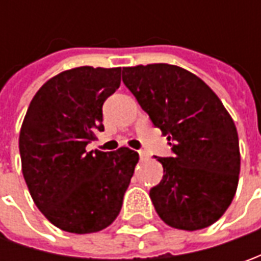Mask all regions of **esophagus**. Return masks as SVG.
Returning <instances> with one entry per match:
<instances>
[{"instance_id": "esophagus-1", "label": "esophagus", "mask_w": 261, "mask_h": 261, "mask_svg": "<svg viewBox=\"0 0 261 261\" xmlns=\"http://www.w3.org/2000/svg\"><path fill=\"white\" fill-rule=\"evenodd\" d=\"M139 158H141V160H146V158H148V154H146L145 151H139Z\"/></svg>"}]
</instances>
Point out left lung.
I'll return each mask as SVG.
<instances>
[{
	"mask_svg": "<svg viewBox=\"0 0 261 261\" xmlns=\"http://www.w3.org/2000/svg\"><path fill=\"white\" fill-rule=\"evenodd\" d=\"M122 80L174 152L158 158L164 175L149 190L158 216L185 231L215 224L236 196L241 164L236 123L222 101L175 65L125 66Z\"/></svg>",
	"mask_w": 261,
	"mask_h": 261,
	"instance_id": "left-lung-1",
	"label": "left lung"
}]
</instances>
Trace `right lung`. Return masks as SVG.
<instances>
[{"label": "right lung", "mask_w": 261, "mask_h": 261, "mask_svg": "<svg viewBox=\"0 0 261 261\" xmlns=\"http://www.w3.org/2000/svg\"><path fill=\"white\" fill-rule=\"evenodd\" d=\"M122 68L78 66L47 80L20 129L21 171L30 196L59 229L91 234L119 215L139 161L122 146L115 152L86 146L103 130V103L120 86Z\"/></svg>", "instance_id": "1"}]
</instances>
